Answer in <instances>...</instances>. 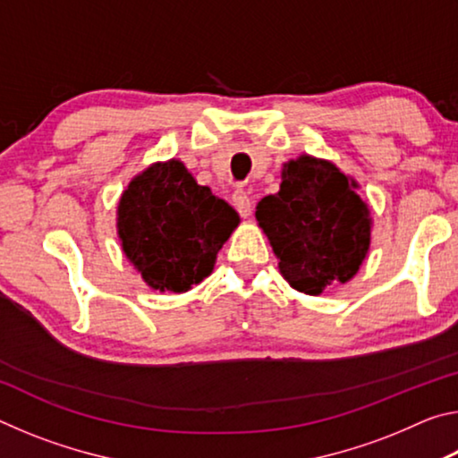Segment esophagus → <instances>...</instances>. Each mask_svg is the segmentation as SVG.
I'll use <instances>...</instances> for the list:
<instances>
[{"label": "esophagus", "instance_id": "34e87169", "mask_svg": "<svg viewBox=\"0 0 458 458\" xmlns=\"http://www.w3.org/2000/svg\"><path fill=\"white\" fill-rule=\"evenodd\" d=\"M232 204H234V208L238 210L240 216H250L252 212V201H250V196L244 190H236L234 196H232Z\"/></svg>", "mask_w": 458, "mask_h": 458}]
</instances>
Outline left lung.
Segmentation results:
<instances>
[{
  "label": "left lung",
  "mask_w": 458,
  "mask_h": 458,
  "mask_svg": "<svg viewBox=\"0 0 458 458\" xmlns=\"http://www.w3.org/2000/svg\"><path fill=\"white\" fill-rule=\"evenodd\" d=\"M358 183L309 155L284 164L281 190L259 201L257 220L293 289L319 294L358 273L369 248V210Z\"/></svg>",
  "instance_id": "1"
}]
</instances>
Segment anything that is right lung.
<instances>
[{
    "instance_id": "add662e5",
    "label": "right lung",
    "mask_w": 458,
    "mask_h": 458,
    "mask_svg": "<svg viewBox=\"0 0 458 458\" xmlns=\"http://www.w3.org/2000/svg\"><path fill=\"white\" fill-rule=\"evenodd\" d=\"M238 214L182 161L139 174L119 201L123 250L151 289L185 293L212 273Z\"/></svg>"
}]
</instances>
